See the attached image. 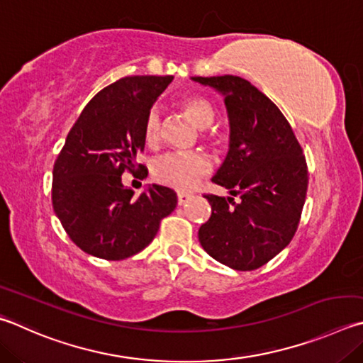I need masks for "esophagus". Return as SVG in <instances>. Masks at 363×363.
Masks as SVG:
<instances>
[{
	"label": "esophagus",
	"instance_id": "esophagus-1",
	"mask_svg": "<svg viewBox=\"0 0 363 363\" xmlns=\"http://www.w3.org/2000/svg\"><path fill=\"white\" fill-rule=\"evenodd\" d=\"M189 200H192V195L187 192H177V204H186Z\"/></svg>",
	"mask_w": 363,
	"mask_h": 363
}]
</instances>
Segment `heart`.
I'll use <instances>...</instances> for the list:
<instances>
[{
    "label": "heart",
    "mask_w": 363,
    "mask_h": 363,
    "mask_svg": "<svg viewBox=\"0 0 363 363\" xmlns=\"http://www.w3.org/2000/svg\"><path fill=\"white\" fill-rule=\"evenodd\" d=\"M182 109L196 123V127L208 128L214 122L216 109L208 98L201 95H189L182 98ZM144 140L154 146L159 143L162 133V114L160 109L154 106L144 118L143 127ZM209 141L220 143L223 138L219 131H211L206 135ZM211 169V162L201 152H169L162 155L154 164V177L164 186L177 190H189L195 187L204 174Z\"/></svg>",
    "instance_id": "1"
}]
</instances>
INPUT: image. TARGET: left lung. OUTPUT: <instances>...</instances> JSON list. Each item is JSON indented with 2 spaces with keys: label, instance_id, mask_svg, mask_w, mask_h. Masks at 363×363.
Here are the masks:
<instances>
[{
  "label": "left lung",
  "instance_id": "obj_1",
  "mask_svg": "<svg viewBox=\"0 0 363 363\" xmlns=\"http://www.w3.org/2000/svg\"><path fill=\"white\" fill-rule=\"evenodd\" d=\"M192 79L225 96L230 150L213 182L241 199L204 195L213 213L199 240L217 262L252 272L278 255L298 228L308 190L306 159L284 114L246 79Z\"/></svg>",
  "mask_w": 363,
  "mask_h": 363
}]
</instances>
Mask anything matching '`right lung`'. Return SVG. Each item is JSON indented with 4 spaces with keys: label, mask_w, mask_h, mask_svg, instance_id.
<instances>
[{
    "label": "right lung",
    "mask_w": 363,
    "mask_h": 363,
    "mask_svg": "<svg viewBox=\"0 0 363 363\" xmlns=\"http://www.w3.org/2000/svg\"><path fill=\"white\" fill-rule=\"evenodd\" d=\"M173 76H127L104 87L72 125L54 163L52 204L84 252L123 260L149 246L177 204L174 190L152 186L140 196L122 174L140 173L144 118Z\"/></svg>",
    "instance_id": "obj_1"
}]
</instances>
